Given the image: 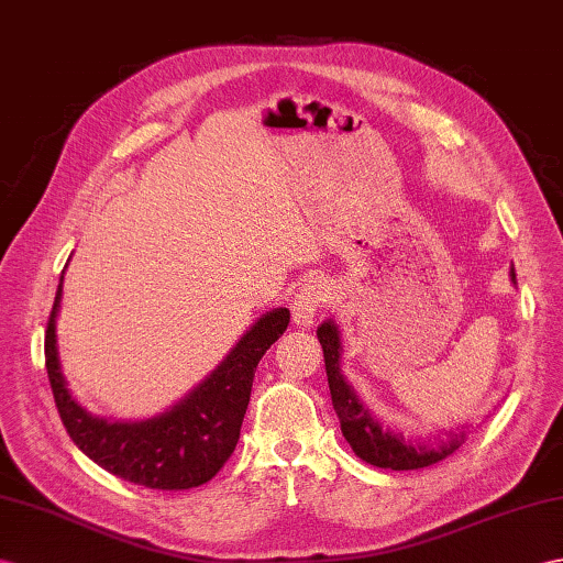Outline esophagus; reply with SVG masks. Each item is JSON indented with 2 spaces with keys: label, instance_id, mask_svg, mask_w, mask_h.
Wrapping results in <instances>:
<instances>
[{
  "label": "esophagus",
  "instance_id": "34e87169",
  "mask_svg": "<svg viewBox=\"0 0 563 563\" xmlns=\"http://www.w3.org/2000/svg\"><path fill=\"white\" fill-rule=\"evenodd\" d=\"M331 305L329 285L321 280H309L302 285V290L295 295L292 302V319L297 325H311L317 313Z\"/></svg>",
  "mask_w": 563,
  "mask_h": 563
}]
</instances>
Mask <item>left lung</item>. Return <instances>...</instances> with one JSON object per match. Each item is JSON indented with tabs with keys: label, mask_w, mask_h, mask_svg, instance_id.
Returning <instances> with one entry per match:
<instances>
[{
	"label": "left lung",
	"mask_w": 563,
	"mask_h": 563,
	"mask_svg": "<svg viewBox=\"0 0 563 563\" xmlns=\"http://www.w3.org/2000/svg\"><path fill=\"white\" fill-rule=\"evenodd\" d=\"M511 278L516 283L514 268ZM317 335L323 347L325 376H329L333 410L338 415V420H341L343 437L347 439L357 459L388 470H420L443 461L465 441V434L459 431V434H449V439L441 441L439 446H427V443L405 441L400 434H390L388 429L378 427V422L360 402L355 390L347 386L341 374V335H338L335 323L323 321L317 329Z\"/></svg>",
	"instance_id": "left-lung-1"
}]
</instances>
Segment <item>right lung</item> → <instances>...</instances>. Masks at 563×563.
<instances>
[{
	"label": "right lung",
	"mask_w": 563,
	"mask_h": 563,
	"mask_svg": "<svg viewBox=\"0 0 563 563\" xmlns=\"http://www.w3.org/2000/svg\"><path fill=\"white\" fill-rule=\"evenodd\" d=\"M62 283L45 331V367L62 424L90 461L134 485L163 492L191 489L213 479L238 446L254 372L290 323L285 307L268 311L232 347L220 367L173 410L143 422H110L88 415L64 382L55 317Z\"/></svg>",
	"instance_id": "obj_1"
}]
</instances>
